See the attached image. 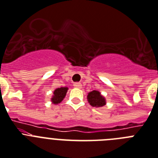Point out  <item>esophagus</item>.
Instances as JSON below:
<instances>
[{
    "instance_id": "esophagus-1",
    "label": "esophagus",
    "mask_w": 158,
    "mask_h": 158,
    "mask_svg": "<svg viewBox=\"0 0 158 158\" xmlns=\"http://www.w3.org/2000/svg\"><path fill=\"white\" fill-rule=\"evenodd\" d=\"M74 87H75V88H79V89H80V88H82V84L80 83H75V84H74Z\"/></svg>"
}]
</instances>
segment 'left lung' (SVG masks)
<instances>
[{
    "instance_id": "left-lung-1",
    "label": "left lung",
    "mask_w": 158,
    "mask_h": 158,
    "mask_svg": "<svg viewBox=\"0 0 158 158\" xmlns=\"http://www.w3.org/2000/svg\"><path fill=\"white\" fill-rule=\"evenodd\" d=\"M88 103L90 104L92 107H102L106 105V100L105 97L101 95L99 91L93 90L88 92L87 97Z\"/></svg>"
}]
</instances>
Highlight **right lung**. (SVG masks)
<instances>
[{
  "label": "right lung",
  "mask_w": 158,
  "mask_h": 158,
  "mask_svg": "<svg viewBox=\"0 0 158 158\" xmlns=\"http://www.w3.org/2000/svg\"><path fill=\"white\" fill-rule=\"evenodd\" d=\"M67 87H61V88H57L53 91V94L51 97V102L53 105H57L61 103L63 101L67 92Z\"/></svg>",
  "instance_id": "1"
}]
</instances>
